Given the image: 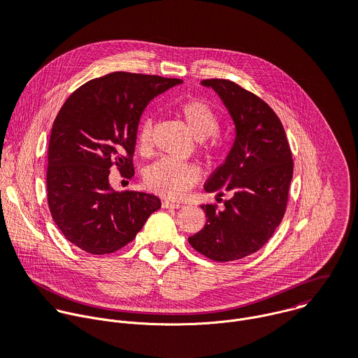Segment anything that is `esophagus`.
<instances>
[{
  "instance_id": "esophagus-1",
  "label": "esophagus",
  "mask_w": 358,
  "mask_h": 358,
  "mask_svg": "<svg viewBox=\"0 0 358 358\" xmlns=\"http://www.w3.org/2000/svg\"><path fill=\"white\" fill-rule=\"evenodd\" d=\"M181 203L180 202H173V201H163V208H170V210H176L180 208Z\"/></svg>"
}]
</instances>
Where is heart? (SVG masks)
Instances as JSON below:
<instances>
[{"instance_id":"1","label":"heart","mask_w":358,"mask_h":358,"mask_svg":"<svg viewBox=\"0 0 358 358\" xmlns=\"http://www.w3.org/2000/svg\"><path fill=\"white\" fill-rule=\"evenodd\" d=\"M178 115L187 124L192 136L202 141L215 136L220 130V117L211 106L201 100H188L178 106ZM152 120L145 117L141 120L137 130V148L147 152L151 147ZM144 184L148 189L163 196L180 198L198 180V170L185 163H177L169 159H162L148 166L144 171Z\"/></svg>"}]
</instances>
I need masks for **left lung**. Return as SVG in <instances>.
<instances>
[{
    "label": "left lung",
    "instance_id": "obj_1",
    "mask_svg": "<svg viewBox=\"0 0 358 358\" xmlns=\"http://www.w3.org/2000/svg\"><path fill=\"white\" fill-rule=\"evenodd\" d=\"M235 124V138L228 156L203 185L224 201L201 206L207 222L189 245L217 262L242 259L259 250L279 227L287 203L293 176L292 151L285 129L268 103L239 85L225 79H206Z\"/></svg>",
    "mask_w": 358,
    "mask_h": 358
}]
</instances>
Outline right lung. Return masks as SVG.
Returning <instances> with one entry per match:
<instances>
[{
	"mask_svg": "<svg viewBox=\"0 0 358 358\" xmlns=\"http://www.w3.org/2000/svg\"><path fill=\"white\" fill-rule=\"evenodd\" d=\"M180 79L113 72L76 89L61 108L48 147V206L65 238L92 255L131 242L162 207L159 196L123 191L110 167L134 176L133 155L140 117L150 101Z\"/></svg>",
	"mask_w": 358,
	"mask_h": 358,
	"instance_id": "add662e5",
	"label": "right lung"
}]
</instances>
